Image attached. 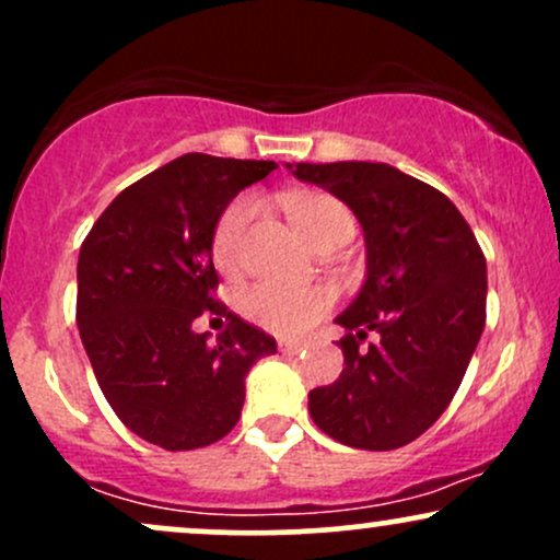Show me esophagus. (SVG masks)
Masks as SVG:
<instances>
[{
    "instance_id": "1",
    "label": "esophagus",
    "mask_w": 560,
    "mask_h": 560,
    "mask_svg": "<svg viewBox=\"0 0 560 560\" xmlns=\"http://www.w3.org/2000/svg\"><path fill=\"white\" fill-rule=\"evenodd\" d=\"M279 350L287 352V355H298V352L305 350V345H302V342H289V339H284V342H279Z\"/></svg>"
}]
</instances>
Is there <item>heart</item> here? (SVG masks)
<instances>
[{
  "mask_svg": "<svg viewBox=\"0 0 560 560\" xmlns=\"http://www.w3.org/2000/svg\"><path fill=\"white\" fill-rule=\"evenodd\" d=\"M255 213L253 199H236L218 221L213 234V260L221 271H231L240 258V244L249 218ZM292 215L305 240L316 247L320 240L339 226H352V218L342 202L326 195H305L292 202ZM329 292L316 287H287L273 281H258L240 294L244 318L273 334H300L316 324L329 307Z\"/></svg>",
  "mask_w": 560,
  "mask_h": 560,
  "instance_id": "obj_1",
  "label": "heart"
}]
</instances>
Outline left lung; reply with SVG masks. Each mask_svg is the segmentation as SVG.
Returning a JSON list of instances; mask_svg holds the SVG:
<instances>
[{"mask_svg":"<svg viewBox=\"0 0 560 560\" xmlns=\"http://www.w3.org/2000/svg\"><path fill=\"white\" fill-rule=\"evenodd\" d=\"M342 199L365 236V279L339 313L342 374L307 395L320 432L361 450L413 442L445 413L485 331L487 262L460 210L387 163H287ZM365 336L369 348H361Z\"/></svg>","mask_w":560,"mask_h":560,"instance_id":"8db88e82","label":"left lung"}]
</instances>
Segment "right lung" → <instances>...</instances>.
Segmentation results:
<instances>
[{
  "label": "right lung",
  "mask_w": 560,
  "mask_h": 560,
  "mask_svg": "<svg viewBox=\"0 0 560 560\" xmlns=\"http://www.w3.org/2000/svg\"><path fill=\"white\" fill-rule=\"evenodd\" d=\"M279 165L189 152L139 178L100 215L79 255L81 342L102 395L141 440L195 450L240 421L244 378L276 339L213 300V234L244 186ZM228 318L209 342L191 323Z\"/></svg>",
  "instance_id": "obj_1"
}]
</instances>
